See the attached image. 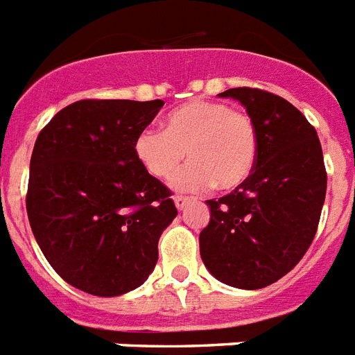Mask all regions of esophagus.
<instances>
[{
    "label": "esophagus",
    "instance_id": "34e87169",
    "mask_svg": "<svg viewBox=\"0 0 355 355\" xmlns=\"http://www.w3.org/2000/svg\"><path fill=\"white\" fill-rule=\"evenodd\" d=\"M189 201H191V199H189V197H186V196H175V205H177L178 210H182V208L186 207Z\"/></svg>",
    "mask_w": 355,
    "mask_h": 355
}]
</instances>
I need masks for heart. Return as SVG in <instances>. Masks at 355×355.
I'll return each mask as SVG.
<instances>
[{"mask_svg": "<svg viewBox=\"0 0 355 355\" xmlns=\"http://www.w3.org/2000/svg\"><path fill=\"white\" fill-rule=\"evenodd\" d=\"M134 150L145 171L167 178L186 158L191 162L175 175L178 189H234L255 169L259 126L250 113L223 102L193 100L173 110L164 130L147 126L135 137Z\"/></svg>", "mask_w": 355, "mask_h": 355, "instance_id": "heart-1", "label": "heart"}]
</instances>
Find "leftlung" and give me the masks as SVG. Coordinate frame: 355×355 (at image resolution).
Wrapping results in <instances>:
<instances>
[{
    "label": "left lung",
    "instance_id": "1",
    "mask_svg": "<svg viewBox=\"0 0 355 355\" xmlns=\"http://www.w3.org/2000/svg\"><path fill=\"white\" fill-rule=\"evenodd\" d=\"M221 96L240 100L255 119L259 156L245 182L207 201L201 259L221 283L255 291L288 274L309 250L328 175L315 126L288 100L255 87Z\"/></svg>",
    "mask_w": 355,
    "mask_h": 355
}]
</instances>
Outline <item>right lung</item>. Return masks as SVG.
<instances>
[{
	"label": "right lung",
	"mask_w": 355,
	"mask_h": 355,
	"mask_svg": "<svg viewBox=\"0 0 355 355\" xmlns=\"http://www.w3.org/2000/svg\"><path fill=\"white\" fill-rule=\"evenodd\" d=\"M164 100H78L35 141L26 208L46 261L69 285L121 296L158 261V240L177 216L171 189L137 159V134Z\"/></svg>",
	"instance_id": "right-lung-1"
}]
</instances>
